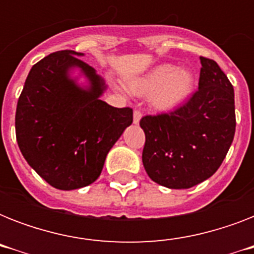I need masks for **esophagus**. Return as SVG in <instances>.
<instances>
[{"label": "esophagus", "mask_w": 254, "mask_h": 254, "mask_svg": "<svg viewBox=\"0 0 254 254\" xmlns=\"http://www.w3.org/2000/svg\"><path fill=\"white\" fill-rule=\"evenodd\" d=\"M141 117H142L141 112L139 111L133 112V123H134L135 125H137V124H139V121H141Z\"/></svg>", "instance_id": "esophagus-1"}]
</instances>
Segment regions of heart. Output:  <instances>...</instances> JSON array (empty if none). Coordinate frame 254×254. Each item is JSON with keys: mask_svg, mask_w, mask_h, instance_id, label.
<instances>
[{"mask_svg": "<svg viewBox=\"0 0 254 254\" xmlns=\"http://www.w3.org/2000/svg\"><path fill=\"white\" fill-rule=\"evenodd\" d=\"M127 91L135 96H151L153 107L159 112H171L189 99L193 89V76L189 69L162 63L142 75L127 79ZM124 91L121 85H116Z\"/></svg>", "mask_w": 254, "mask_h": 254, "instance_id": "1", "label": "heart"}]
</instances>
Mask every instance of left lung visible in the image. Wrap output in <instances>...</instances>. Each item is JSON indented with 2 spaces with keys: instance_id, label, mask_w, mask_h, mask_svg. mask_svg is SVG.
Listing matches in <instances>:
<instances>
[{
  "instance_id": "1",
  "label": "left lung",
  "mask_w": 254,
  "mask_h": 254,
  "mask_svg": "<svg viewBox=\"0 0 254 254\" xmlns=\"http://www.w3.org/2000/svg\"><path fill=\"white\" fill-rule=\"evenodd\" d=\"M199 88L170 115L145 116L142 163L151 181L167 189H190L216 173L232 145L235 92L215 61L200 57Z\"/></svg>"
}]
</instances>
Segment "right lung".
Returning a JSON list of instances; mask_svg holds the SVG:
<instances>
[{
  "label": "right lung",
  "instance_id": "add662e5",
  "mask_svg": "<svg viewBox=\"0 0 254 254\" xmlns=\"http://www.w3.org/2000/svg\"><path fill=\"white\" fill-rule=\"evenodd\" d=\"M83 57L63 50L34 64L15 112L22 155L49 185L64 191L93 183L133 123L130 108L101 100L107 84Z\"/></svg>",
  "mask_w": 254,
  "mask_h": 254
}]
</instances>
